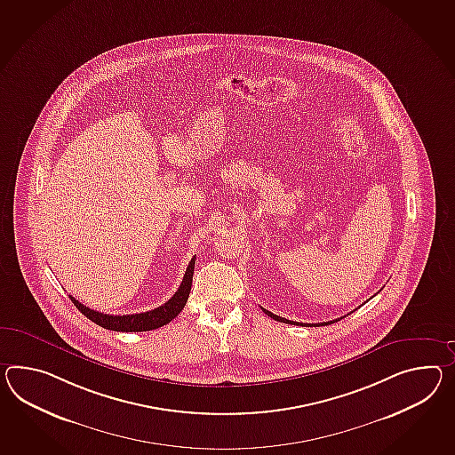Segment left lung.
Here are the masks:
<instances>
[{"label": "left lung", "instance_id": "8db88e82", "mask_svg": "<svg viewBox=\"0 0 455 455\" xmlns=\"http://www.w3.org/2000/svg\"><path fill=\"white\" fill-rule=\"evenodd\" d=\"M265 314H267L271 319H275L277 322H286V323H296V325H327V323H331V322H339V319H335V321L331 322H322V323H298V322L288 321V319H284V317H279L276 314H273V312H269V310L263 309ZM342 319V317H340Z\"/></svg>", "mask_w": 455, "mask_h": 455}]
</instances>
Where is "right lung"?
<instances>
[{
  "mask_svg": "<svg viewBox=\"0 0 455 455\" xmlns=\"http://www.w3.org/2000/svg\"><path fill=\"white\" fill-rule=\"evenodd\" d=\"M194 267H196V256L190 259L184 279L180 283L176 294L167 300L166 304L159 306L153 310L141 312V314H128V315H110V314H101L97 310L90 309L87 306L80 304L76 298L70 296L74 306L77 307L87 319L95 322L103 329L115 331V332H146V331H155L163 325H166L178 317L179 312L184 309L186 302L188 299V292L192 286V275H194Z\"/></svg>",
  "mask_w": 455,
  "mask_h": 455,
  "instance_id": "1",
  "label": "right lung"
}]
</instances>
